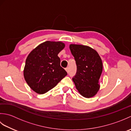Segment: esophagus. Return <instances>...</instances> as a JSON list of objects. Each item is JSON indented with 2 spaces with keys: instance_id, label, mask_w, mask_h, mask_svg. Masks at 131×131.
<instances>
[{
  "instance_id": "1",
  "label": "esophagus",
  "mask_w": 131,
  "mask_h": 131,
  "mask_svg": "<svg viewBox=\"0 0 131 131\" xmlns=\"http://www.w3.org/2000/svg\"><path fill=\"white\" fill-rule=\"evenodd\" d=\"M65 70L68 72V73H69V68L68 67V68H65Z\"/></svg>"
}]
</instances>
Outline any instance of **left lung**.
I'll return each mask as SVG.
<instances>
[{
  "label": "left lung",
  "mask_w": 131,
  "mask_h": 131,
  "mask_svg": "<svg viewBox=\"0 0 131 131\" xmlns=\"http://www.w3.org/2000/svg\"><path fill=\"white\" fill-rule=\"evenodd\" d=\"M70 49L77 65L73 78L76 88L83 96L90 98L98 92V84L102 72V62L95 50L83 45L70 44Z\"/></svg>",
  "instance_id": "8db88e82"
}]
</instances>
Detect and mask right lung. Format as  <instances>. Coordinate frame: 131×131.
Returning a JSON list of instances; mask_svg holds the SVG:
<instances>
[{
    "label": "right lung",
    "instance_id": "obj_1",
    "mask_svg": "<svg viewBox=\"0 0 131 131\" xmlns=\"http://www.w3.org/2000/svg\"><path fill=\"white\" fill-rule=\"evenodd\" d=\"M64 47L65 44L61 41H47L28 55L24 75L27 84L35 92H47L67 75V72L60 66L58 56Z\"/></svg>",
    "mask_w": 131,
    "mask_h": 131
}]
</instances>
